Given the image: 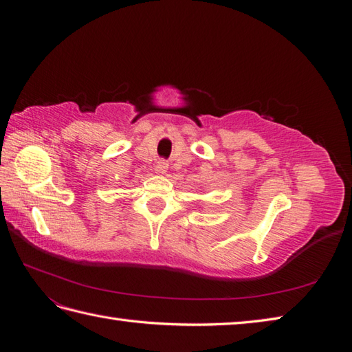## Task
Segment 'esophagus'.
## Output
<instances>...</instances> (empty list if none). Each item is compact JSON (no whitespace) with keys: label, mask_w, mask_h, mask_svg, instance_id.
Here are the masks:
<instances>
[{"label":"esophagus","mask_w":352,"mask_h":352,"mask_svg":"<svg viewBox=\"0 0 352 352\" xmlns=\"http://www.w3.org/2000/svg\"><path fill=\"white\" fill-rule=\"evenodd\" d=\"M167 167H168V163L166 162V160H158V162H157V166H155L157 173H160V175H164V173L167 172Z\"/></svg>","instance_id":"obj_1"}]
</instances>
